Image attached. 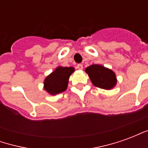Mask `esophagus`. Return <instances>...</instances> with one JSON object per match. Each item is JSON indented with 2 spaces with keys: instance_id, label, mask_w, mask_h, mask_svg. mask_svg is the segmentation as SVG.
Returning <instances> with one entry per match:
<instances>
[{
  "instance_id": "esophagus-1",
  "label": "esophagus",
  "mask_w": 148,
  "mask_h": 148,
  "mask_svg": "<svg viewBox=\"0 0 148 148\" xmlns=\"http://www.w3.org/2000/svg\"><path fill=\"white\" fill-rule=\"evenodd\" d=\"M77 68L78 70H82L83 69V66H82V64H77Z\"/></svg>"
}]
</instances>
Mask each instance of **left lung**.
Returning a JSON list of instances; mask_svg holds the SVG:
<instances>
[{"mask_svg": "<svg viewBox=\"0 0 148 148\" xmlns=\"http://www.w3.org/2000/svg\"><path fill=\"white\" fill-rule=\"evenodd\" d=\"M86 72L89 74L92 83L98 88L111 90L116 86V77L115 73L108 68L101 65H91L86 69Z\"/></svg>", "mask_w": 148, "mask_h": 148, "instance_id": "obj_1", "label": "left lung"}]
</instances>
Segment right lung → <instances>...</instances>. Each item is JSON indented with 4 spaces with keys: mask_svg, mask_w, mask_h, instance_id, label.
I'll use <instances>...</instances> for the list:
<instances>
[{
    "mask_svg": "<svg viewBox=\"0 0 148 148\" xmlns=\"http://www.w3.org/2000/svg\"><path fill=\"white\" fill-rule=\"evenodd\" d=\"M74 71L73 67H57L53 73L46 77L44 90L53 95L65 91L67 88L69 77Z\"/></svg>",
    "mask_w": 148,
    "mask_h": 148,
    "instance_id": "add662e5",
    "label": "right lung"
}]
</instances>
